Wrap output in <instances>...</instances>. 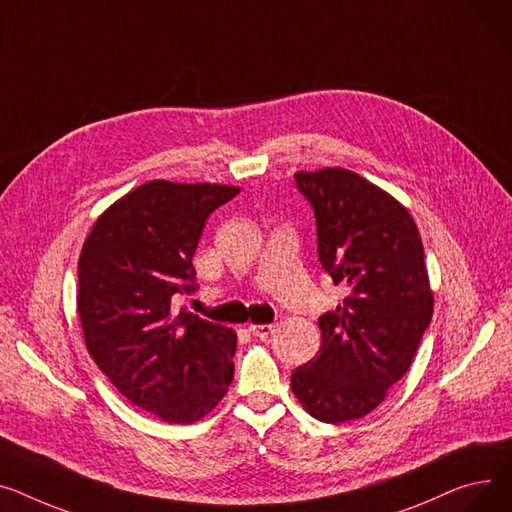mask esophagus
<instances>
[{"label": "esophagus", "mask_w": 512, "mask_h": 512, "mask_svg": "<svg viewBox=\"0 0 512 512\" xmlns=\"http://www.w3.org/2000/svg\"><path fill=\"white\" fill-rule=\"evenodd\" d=\"M277 330L275 324H250V333L258 339H268Z\"/></svg>", "instance_id": "1"}]
</instances>
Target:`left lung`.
Segmentation results:
<instances>
[{"mask_svg": "<svg viewBox=\"0 0 512 512\" xmlns=\"http://www.w3.org/2000/svg\"><path fill=\"white\" fill-rule=\"evenodd\" d=\"M314 208L318 260L343 306L318 318L322 347L291 374L306 411L341 424L376 409L409 370L430 326L434 295L424 246L407 208L341 167L295 173Z\"/></svg>", "mask_w": 512, "mask_h": 512, "instance_id": "obj_1", "label": "left lung"}]
</instances>
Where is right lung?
I'll use <instances>...</instances> for the list:
<instances>
[{
    "label": "right lung",
    "mask_w": 512,
    "mask_h": 512,
    "mask_svg": "<svg viewBox=\"0 0 512 512\" xmlns=\"http://www.w3.org/2000/svg\"><path fill=\"white\" fill-rule=\"evenodd\" d=\"M239 194L217 184L155 179L119 198L90 229L78 260V316L86 349L136 407L192 424L225 397L235 333L188 310L204 223Z\"/></svg>",
    "instance_id": "obj_1"
}]
</instances>
